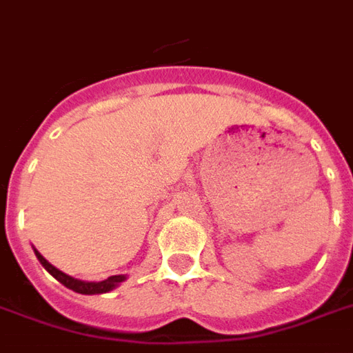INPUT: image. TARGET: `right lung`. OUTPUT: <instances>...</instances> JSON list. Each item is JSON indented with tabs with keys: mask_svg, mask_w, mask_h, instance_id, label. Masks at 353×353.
Returning a JSON list of instances; mask_svg holds the SVG:
<instances>
[{
	"mask_svg": "<svg viewBox=\"0 0 353 353\" xmlns=\"http://www.w3.org/2000/svg\"><path fill=\"white\" fill-rule=\"evenodd\" d=\"M35 256H37V259L41 261V265L45 267L46 271L52 274L54 279L58 280L60 284H63L65 288H69V290H73V292L77 293H82V295H95V293H107L110 292L112 288H117L120 282H122L125 276H122V274H118V276H109L107 280H103V282H82V280H77L73 279V276H68L65 272L58 271L54 265H50L48 261H46L43 256H41L39 252L35 250Z\"/></svg>",
	"mask_w": 353,
	"mask_h": 353,
	"instance_id": "1",
	"label": "right lung"
}]
</instances>
